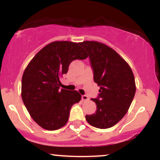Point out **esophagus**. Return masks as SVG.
Returning <instances> with one entry per match:
<instances>
[{"mask_svg": "<svg viewBox=\"0 0 160 160\" xmlns=\"http://www.w3.org/2000/svg\"><path fill=\"white\" fill-rule=\"evenodd\" d=\"M82 100L83 101V102H85V101L89 100V98H88L87 95H82Z\"/></svg>", "mask_w": 160, "mask_h": 160, "instance_id": "esophagus-1", "label": "esophagus"}]
</instances>
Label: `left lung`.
<instances>
[{
  "label": "left lung",
  "instance_id": "left-lung-1",
  "mask_svg": "<svg viewBox=\"0 0 160 160\" xmlns=\"http://www.w3.org/2000/svg\"><path fill=\"white\" fill-rule=\"evenodd\" d=\"M80 45L89 52L94 81L100 86L98 98H92L97 111L86 115V121L98 128H111L126 115L135 96L133 72L127 62L108 45L93 40H86Z\"/></svg>",
  "mask_w": 160,
  "mask_h": 160
}]
</instances>
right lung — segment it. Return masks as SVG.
<instances>
[{
  "label": "right lung",
  "mask_w": 160,
  "mask_h": 160,
  "mask_svg": "<svg viewBox=\"0 0 160 160\" xmlns=\"http://www.w3.org/2000/svg\"><path fill=\"white\" fill-rule=\"evenodd\" d=\"M80 43L52 42L35 55L22 79V98L32 118L40 127L56 130L63 127L70 110L81 100L78 91L60 89V78L75 59L88 57Z\"/></svg>",
  "instance_id": "right-lung-1"
}]
</instances>
